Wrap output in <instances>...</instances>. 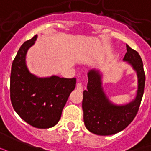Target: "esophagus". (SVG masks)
<instances>
[{"label": "esophagus", "mask_w": 151, "mask_h": 151, "mask_svg": "<svg viewBox=\"0 0 151 151\" xmlns=\"http://www.w3.org/2000/svg\"><path fill=\"white\" fill-rule=\"evenodd\" d=\"M83 84L82 83H78L76 85V88L77 90H79V91H83Z\"/></svg>", "instance_id": "1"}]
</instances>
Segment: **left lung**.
<instances>
[{"mask_svg": "<svg viewBox=\"0 0 151 151\" xmlns=\"http://www.w3.org/2000/svg\"><path fill=\"white\" fill-rule=\"evenodd\" d=\"M126 50L123 60L131 65L137 76V95L131 102L124 105L113 104L103 90L99 71L90 70L88 73V82L83 93L82 109L84 125L93 134L107 136L122 131L133 122L138 112L146 80L143 63L136 50L128 45Z\"/></svg>", "mask_w": 151, "mask_h": 151, "instance_id": "1", "label": "left lung"}]
</instances>
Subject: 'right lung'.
<instances>
[{"instance_id":"right-lung-1","label":"right lung","mask_w":151,"mask_h":151,"mask_svg":"<svg viewBox=\"0 0 151 151\" xmlns=\"http://www.w3.org/2000/svg\"><path fill=\"white\" fill-rule=\"evenodd\" d=\"M37 35L22 45L14 58L10 76V100L14 110L29 125L38 129L53 127L59 122L63 109L76 88V79L52 76L39 78L31 74L26 55Z\"/></svg>"}]
</instances>
